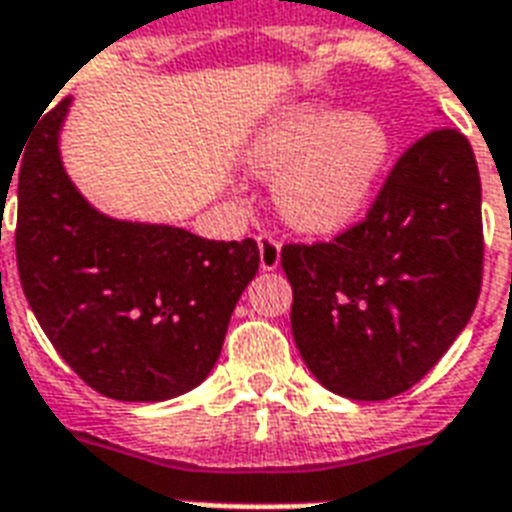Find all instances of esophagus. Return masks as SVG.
Returning a JSON list of instances; mask_svg holds the SVG:
<instances>
[{
	"mask_svg": "<svg viewBox=\"0 0 512 512\" xmlns=\"http://www.w3.org/2000/svg\"><path fill=\"white\" fill-rule=\"evenodd\" d=\"M257 247H260V268L263 271H276L281 263V241L273 233H260Z\"/></svg>",
	"mask_w": 512,
	"mask_h": 512,
	"instance_id": "obj_1",
	"label": "esophagus"
}]
</instances>
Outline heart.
Here are the masks:
<instances>
[{
  "label": "heart",
  "instance_id": "heart-1",
  "mask_svg": "<svg viewBox=\"0 0 512 512\" xmlns=\"http://www.w3.org/2000/svg\"><path fill=\"white\" fill-rule=\"evenodd\" d=\"M388 130L366 111L300 103L268 124L252 159L279 172L276 201L303 231H337L361 215L388 159Z\"/></svg>",
  "mask_w": 512,
  "mask_h": 512
}]
</instances>
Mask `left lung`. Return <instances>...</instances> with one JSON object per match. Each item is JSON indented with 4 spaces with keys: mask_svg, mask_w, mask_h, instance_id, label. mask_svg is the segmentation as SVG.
I'll return each instance as SVG.
<instances>
[{
    "mask_svg": "<svg viewBox=\"0 0 512 512\" xmlns=\"http://www.w3.org/2000/svg\"><path fill=\"white\" fill-rule=\"evenodd\" d=\"M292 335L316 380L353 401L404 393L441 361L484 281L481 177L468 138L438 127L388 172L364 220L284 244Z\"/></svg>",
    "mask_w": 512,
    "mask_h": 512,
    "instance_id": "1",
    "label": "left lung"
}]
</instances>
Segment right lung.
Here are the masks:
<instances>
[{"label":"right lung","instance_id":"1","mask_svg":"<svg viewBox=\"0 0 512 512\" xmlns=\"http://www.w3.org/2000/svg\"><path fill=\"white\" fill-rule=\"evenodd\" d=\"M68 103L42 116L15 162L23 295L92 390L116 401L175 398L212 372L260 249L255 239L209 241L95 212L60 164Z\"/></svg>","mask_w":512,"mask_h":512}]
</instances>
